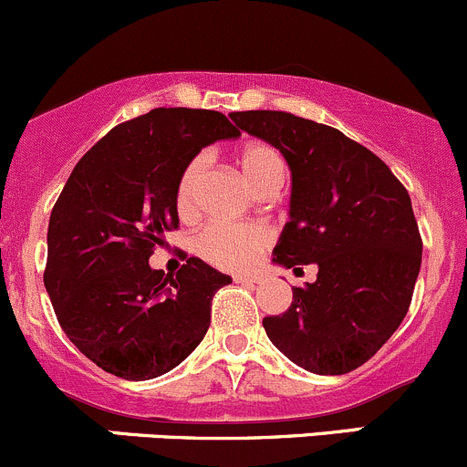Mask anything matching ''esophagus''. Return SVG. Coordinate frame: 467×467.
<instances>
[{
  "label": "esophagus",
  "mask_w": 467,
  "mask_h": 467,
  "mask_svg": "<svg viewBox=\"0 0 467 467\" xmlns=\"http://www.w3.org/2000/svg\"><path fill=\"white\" fill-rule=\"evenodd\" d=\"M235 283H244V285H254V283H261V276L258 274H235Z\"/></svg>",
  "instance_id": "1"
}]
</instances>
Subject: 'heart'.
<instances>
[{"label": "heart", "instance_id": "obj_1", "mask_svg": "<svg viewBox=\"0 0 467 467\" xmlns=\"http://www.w3.org/2000/svg\"><path fill=\"white\" fill-rule=\"evenodd\" d=\"M240 172L244 182L252 186L256 193L281 186L285 177V163L281 155L272 146L263 141L244 143L235 155ZM204 175V160L198 157L186 166L182 172L180 184H177V211L182 218H189L195 213L198 206V193ZM272 235L267 229L256 224H229L218 223L200 234L198 254L211 265L223 269H243L249 267L258 258V254L267 247Z\"/></svg>", "mask_w": 467, "mask_h": 467}]
</instances>
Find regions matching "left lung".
Returning a JSON list of instances; mask_svg holds the SVG:
<instances>
[{"mask_svg":"<svg viewBox=\"0 0 467 467\" xmlns=\"http://www.w3.org/2000/svg\"><path fill=\"white\" fill-rule=\"evenodd\" d=\"M285 157L290 223L272 261L315 263L317 281L292 287L269 341L317 376H344L373 358L410 310L422 240L405 186L368 148L339 130L272 109L229 114Z\"/></svg>","mask_w":467,"mask_h":467,"instance_id":"1","label":"left lung"}]
</instances>
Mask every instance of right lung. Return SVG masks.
Listing matches in <instances>:
<instances>
[{
    "instance_id": "add662e5",
    "label": "right lung",
    "mask_w": 467,
    "mask_h": 467,
    "mask_svg": "<svg viewBox=\"0 0 467 467\" xmlns=\"http://www.w3.org/2000/svg\"><path fill=\"white\" fill-rule=\"evenodd\" d=\"M238 137L213 109L157 108L109 130L71 171L51 211L45 287L67 337L103 371L163 376L204 339L211 299L232 276L195 256L172 276L148 258L180 227L186 166Z\"/></svg>"
}]
</instances>
